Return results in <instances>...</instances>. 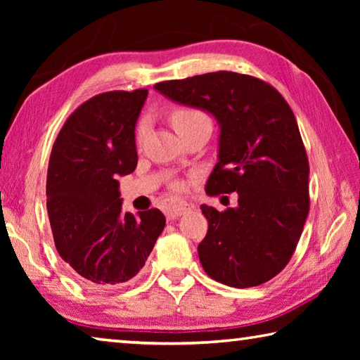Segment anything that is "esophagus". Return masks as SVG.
<instances>
[{"label":"esophagus","instance_id":"34e87169","mask_svg":"<svg viewBox=\"0 0 360 360\" xmlns=\"http://www.w3.org/2000/svg\"><path fill=\"white\" fill-rule=\"evenodd\" d=\"M192 208H193V206H192L191 203L184 202V200L172 198V200H168L165 212H167L168 219H176V217H179V216H182V214H186V212H187L188 210H192Z\"/></svg>","mask_w":360,"mask_h":360}]
</instances>
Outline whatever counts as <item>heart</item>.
Masks as SVG:
<instances>
[{
  "mask_svg": "<svg viewBox=\"0 0 360 360\" xmlns=\"http://www.w3.org/2000/svg\"><path fill=\"white\" fill-rule=\"evenodd\" d=\"M169 122H172V125L174 127V130L179 133L181 136L187 135L188 131L192 130H197V129H212V120L208 114H206L203 109L200 108H195V106H186V105H181V106H174L172 111H169ZM148 119L143 117L141 120L138 122L136 125V131H135V138H136V143H141L146 133H148ZM174 191H182V184L181 182H174L172 186Z\"/></svg>",
  "mask_w": 360,
  "mask_h": 360,
  "instance_id": "heart-1",
  "label": "heart"
}]
</instances>
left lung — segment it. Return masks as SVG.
<instances>
[{
    "label": "left lung",
    "mask_w": 360,
    "mask_h": 360,
    "mask_svg": "<svg viewBox=\"0 0 360 360\" xmlns=\"http://www.w3.org/2000/svg\"><path fill=\"white\" fill-rule=\"evenodd\" d=\"M154 87L221 124L219 162L206 193H238V208L202 205L208 233L198 257L210 278L254 288L275 278L295 252L309 211V163L289 103L259 77L233 71L163 81Z\"/></svg>",
    "instance_id": "1"
}]
</instances>
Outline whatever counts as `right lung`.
Returning a JSON list of instances; mask_svg holds the SVG:
<instances>
[{"label": "right lung", "mask_w": 360, "mask_h": 360, "mask_svg": "<svg viewBox=\"0 0 360 360\" xmlns=\"http://www.w3.org/2000/svg\"><path fill=\"white\" fill-rule=\"evenodd\" d=\"M148 89L112 90L82 103L58 131L47 168L53 241L82 284L106 289L144 266L165 216L152 208L122 212L119 176L138 163L135 125Z\"/></svg>", "instance_id": "obj_1"}]
</instances>
